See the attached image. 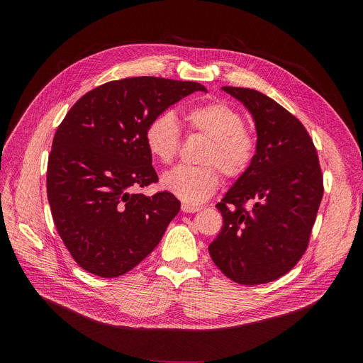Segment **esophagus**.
<instances>
[{
	"label": "esophagus",
	"instance_id": "obj_1",
	"mask_svg": "<svg viewBox=\"0 0 363 363\" xmlns=\"http://www.w3.org/2000/svg\"><path fill=\"white\" fill-rule=\"evenodd\" d=\"M181 208H182V212H185V213H196V212L201 211V207H200V206L188 204V203H184V204L181 206Z\"/></svg>",
	"mask_w": 363,
	"mask_h": 363
}]
</instances>
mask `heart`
Returning <instances> with one entry per match:
<instances>
[{"label":"heart","instance_id":"obj_1","mask_svg":"<svg viewBox=\"0 0 363 363\" xmlns=\"http://www.w3.org/2000/svg\"><path fill=\"white\" fill-rule=\"evenodd\" d=\"M185 123L188 132L208 138L199 159L204 164H179L166 172L162 185L181 200L197 204L216 193L220 182L218 168L228 179H238L249 172L257 152V138L245 126L241 111L225 101L191 107L185 113ZM144 140L148 152L157 162H174L182 144L175 114L169 110L156 114L145 128Z\"/></svg>","mask_w":363,"mask_h":363}]
</instances>
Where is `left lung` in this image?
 I'll list each match as a JSON object with an SVG mask.
<instances>
[{
    "label": "left lung",
    "instance_id": "left-lung-1",
    "mask_svg": "<svg viewBox=\"0 0 363 363\" xmlns=\"http://www.w3.org/2000/svg\"><path fill=\"white\" fill-rule=\"evenodd\" d=\"M222 89L253 114L257 152L216 204L223 225L208 253L234 282L266 284L291 271L308 249L323 196L320 164L309 132L287 108L255 89Z\"/></svg>",
    "mask_w": 363,
    "mask_h": 363
}]
</instances>
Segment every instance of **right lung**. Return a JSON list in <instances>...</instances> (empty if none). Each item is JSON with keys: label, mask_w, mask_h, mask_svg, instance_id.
Masks as SVG:
<instances>
[{"label": "right lung", "mask_w": 363, "mask_h": 363, "mask_svg": "<svg viewBox=\"0 0 363 363\" xmlns=\"http://www.w3.org/2000/svg\"><path fill=\"white\" fill-rule=\"evenodd\" d=\"M201 84L156 76L110 81L91 89L55 130L47 194L57 233L82 269L121 277L160 242L181 203L159 182L144 133L148 122Z\"/></svg>", "instance_id": "1"}]
</instances>
